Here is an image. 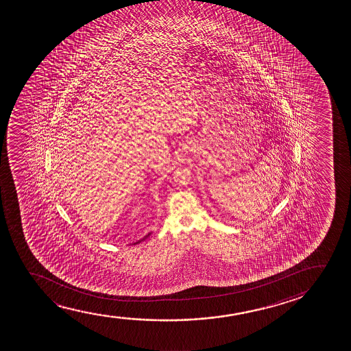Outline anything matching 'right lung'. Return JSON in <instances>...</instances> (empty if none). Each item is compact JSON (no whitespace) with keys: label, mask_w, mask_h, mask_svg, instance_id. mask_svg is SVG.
I'll return each mask as SVG.
<instances>
[{"label":"right lung","mask_w":351,"mask_h":351,"mask_svg":"<svg viewBox=\"0 0 351 351\" xmlns=\"http://www.w3.org/2000/svg\"><path fill=\"white\" fill-rule=\"evenodd\" d=\"M151 234H152V232H149L147 235L145 236L144 239H141V240L136 241V242H134L133 245H138V243H140V242H143V241L146 240V239H147V237H149V236L151 235Z\"/></svg>","instance_id":"1"}]
</instances>
